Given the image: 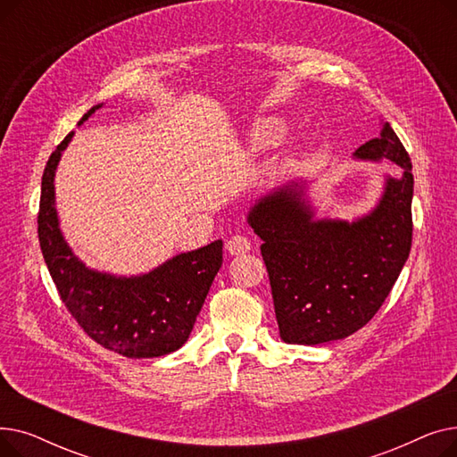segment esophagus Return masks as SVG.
Wrapping results in <instances>:
<instances>
[{
	"label": "esophagus",
	"instance_id": "1",
	"mask_svg": "<svg viewBox=\"0 0 457 457\" xmlns=\"http://www.w3.org/2000/svg\"><path fill=\"white\" fill-rule=\"evenodd\" d=\"M250 248H252V243H250V238L245 235H233L231 238H228V243H226V250L231 255L246 253V252H250Z\"/></svg>",
	"mask_w": 457,
	"mask_h": 457
}]
</instances>
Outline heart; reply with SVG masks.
Instances as JSON below:
<instances>
[{"mask_svg":"<svg viewBox=\"0 0 457 457\" xmlns=\"http://www.w3.org/2000/svg\"><path fill=\"white\" fill-rule=\"evenodd\" d=\"M283 122L278 118H267V120H261L257 122L250 135H248V148L250 152H262V150H269L270 146L279 140L281 133H283Z\"/></svg>","mask_w":457,"mask_h":457,"instance_id":"obj_1","label":"heart"}]
</instances>
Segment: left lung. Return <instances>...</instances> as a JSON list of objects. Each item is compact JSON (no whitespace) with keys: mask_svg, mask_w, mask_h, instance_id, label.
<instances>
[{"mask_svg":"<svg viewBox=\"0 0 457 457\" xmlns=\"http://www.w3.org/2000/svg\"><path fill=\"white\" fill-rule=\"evenodd\" d=\"M402 168L376 209L352 224L313 220L298 183L261 198L248 224L261 237L279 335L322 345L361 329L389 296L411 250V159L389 124L353 154Z\"/></svg>","mask_w":457,"mask_h":457,"instance_id":"left-lung-1","label":"left lung"}]
</instances>
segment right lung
Returning a JSON list of instances; mask_svg holds the SVG:
<instances>
[{
	"label": "right lung",
	"instance_id": "right-lung-1",
	"mask_svg": "<svg viewBox=\"0 0 457 457\" xmlns=\"http://www.w3.org/2000/svg\"><path fill=\"white\" fill-rule=\"evenodd\" d=\"M98 107H92L81 122ZM71 135L64 137L46 162L37 216L40 250L57 293L88 337L114 353L140 359L176 352L188 339L222 267V241L179 253L137 278H114L87 269L64 243L55 211L54 176Z\"/></svg>",
	"mask_w": 457,
	"mask_h": 457
}]
</instances>
